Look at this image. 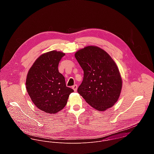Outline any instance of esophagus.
<instances>
[{"label": "esophagus", "instance_id": "obj_1", "mask_svg": "<svg viewBox=\"0 0 154 154\" xmlns=\"http://www.w3.org/2000/svg\"><path fill=\"white\" fill-rule=\"evenodd\" d=\"M72 89L74 90V91H77V89H78L77 85H74L72 87Z\"/></svg>", "mask_w": 154, "mask_h": 154}]
</instances>
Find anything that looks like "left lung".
<instances>
[{"mask_svg": "<svg viewBox=\"0 0 154 154\" xmlns=\"http://www.w3.org/2000/svg\"><path fill=\"white\" fill-rule=\"evenodd\" d=\"M75 57L84 70L78 93L97 110L112 107L119 98L122 80L110 55L98 47L90 45L78 50Z\"/></svg>", "mask_w": 154, "mask_h": 154, "instance_id": "left-lung-1", "label": "left lung"}]
</instances>
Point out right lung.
Instances as JSON below:
<instances>
[{
    "label": "right lung",
    "instance_id": "add662e5",
    "mask_svg": "<svg viewBox=\"0 0 154 154\" xmlns=\"http://www.w3.org/2000/svg\"><path fill=\"white\" fill-rule=\"evenodd\" d=\"M65 55L53 50L41 55L29 69L26 88L34 105L48 114H56L66 105L72 88L66 87L65 77L58 66Z\"/></svg>",
    "mask_w": 154,
    "mask_h": 154
}]
</instances>
